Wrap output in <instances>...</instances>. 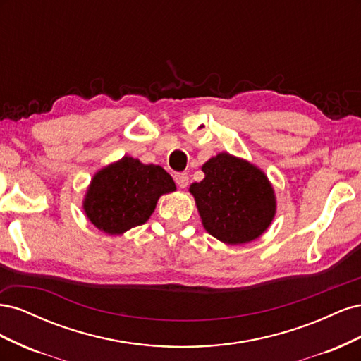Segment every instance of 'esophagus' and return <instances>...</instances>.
Wrapping results in <instances>:
<instances>
[{
  "instance_id": "esophagus-1",
  "label": "esophagus",
  "mask_w": 361,
  "mask_h": 361,
  "mask_svg": "<svg viewBox=\"0 0 361 361\" xmlns=\"http://www.w3.org/2000/svg\"><path fill=\"white\" fill-rule=\"evenodd\" d=\"M174 182H176L179 188H187L188 183H190L188 174L187 173H176V174H174Z\"/></svg>"
}]
</instances>
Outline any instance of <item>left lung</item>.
<instances>
[{
    "label": "left lung",
    "mask_w": 361,
    "mask_h": 361,
    "mask_svg": "<svg viewBox=\"0 0 361 361\" xmlns=\"http://www.w3.org/2000/svg\"><path fill=\"white\" fill-rule=\"evenodd\" d=\"M204 179L190 192L203 227L231 245L255 241L276 215V195L267 174L245 159L218 154L203 164Z\"/></svg>",
    "instance_id": "8db88e82"
}]
</instances>
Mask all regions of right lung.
<instances>
[{"label":"right lung","instance_id":"right-lung-1","mask_svg":"<svg viewBox=\"0 0 361 361\" xmlns=\"http://www.w3.org/2000/svg\"><path fill=\"white\" fill-rule=\"evenodd\" d=\"M176 190L159 166L123 157L97 171L82 203L87 218L108 235H122L145 224L162 194Z\"/></svg>","mask_w":361,"mask_h":361}]
</instances>
